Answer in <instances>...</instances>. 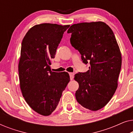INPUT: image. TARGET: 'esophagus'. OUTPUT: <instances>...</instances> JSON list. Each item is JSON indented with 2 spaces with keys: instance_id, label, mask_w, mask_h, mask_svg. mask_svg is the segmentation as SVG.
<instances>
[{
  "instance_id": "esophagus-1",
  "label": "esophagus",
  "mask_w": 133,
  "mask_h": 133,
  "mask_svg": "<svg viewBox=\"0 0 133 133\" xmlns=\"http://www.w3.org/2000/svg\"><path fill=\"white\" fill-rule=\"evenodd\" d=\"M69 74H70V79H71V80H72V79H73V78H74V74L73 73V72H70V73H69Z\"/></svg>"
}]
</instances>
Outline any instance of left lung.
Here are the masks:
<instances>
[{"instance_id": "left-lung-1", "label": "left lung", "mask_w": 133, "mask_h": 133, "mask_svg": "<svg viewBox=\"0 0 133 133\" xmlns=\"http://www.w3.org/2000/svg\"><path fill=\"white\" fill-rule=\"evenodd\" d=\"M71 44L80 52L83 62L90 63L86 72L75 74L79 83L77 102L91 111H97L109 102L118 85L122 56L115 36L110 26L101 21L73 24Z\"/></svg>"}]
</instances>
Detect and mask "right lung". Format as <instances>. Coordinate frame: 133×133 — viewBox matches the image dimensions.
<instances>
[{
  "mask_svg": "<svg viewBox=\"0 0 133 133\" xmlns=\"http://www.w3.org/2000/svg\"><path fill=\"white\" fill-rule=\"evenodd\" d=\"M70 25H36L23 37L18 70L20 88L26 102L34 111L50 115L57 107L69 82L67 72H52L50 65L63 34Z\"/></svg>",
  "mask_w": 133,
  "mask_h": 133,
  "instance_id": "1",
  "label": "right lung"
}]
</instances>
